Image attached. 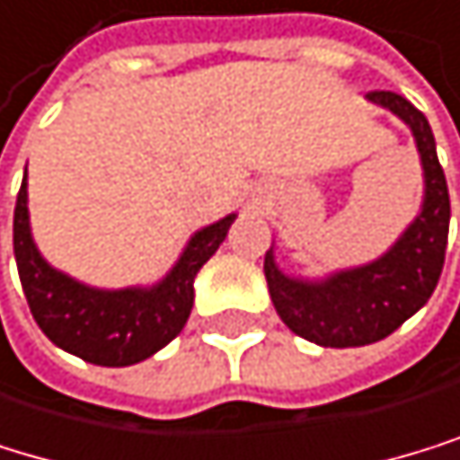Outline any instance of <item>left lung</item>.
<instances>
[{
  "label": "left lung",
  "mask_w": 460,
  "mask_h": 460,
  "mask_svg": "<svg viewBox=\"0 0 460 460\" xmlns=\"http://www.w3.org/2000/svg\"><path fill=\"white\" fill-rule=\"evenodd\" d=\"M366 97L394 111L413 130L425 170L421 212L380 260L332 273L321 282L285 276L273 262V251L265 253V279L279 318L305 341L332 349L377 343L425 307L438 285L450 232V192L428 117L402 94L368 92Z\"/></svg>",
  "instance_id": "obj_1"
}]
</instances>
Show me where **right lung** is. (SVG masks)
<instances>
[{
	"instance_id": "obj_1",
	"label": "right lung",
	"mask_w": 460,
	"mask_h": 460,
	"mask_svg": "<svg viewBox=\"0 0 460 460\" xmlns=\"http://www.w3.org/2000/svg\"><path fill=\"white\" fill-rule=\"evenodd\" d=\"M234 217L228 215L200 228L159 285L97 290L55 270L35 248L24 172L13 212V253L30 313L64 352L94 366H134L184 330L195 301V276L220 248Z\"/></svg>"
}]
</instances>
